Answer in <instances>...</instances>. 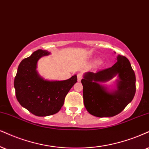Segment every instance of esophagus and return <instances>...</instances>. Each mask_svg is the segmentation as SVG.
Listing matches in <instances>:
<instances>
[{
	"mask_svg": "<svg viewBox=\"0 0 149 149\" xmlns=\"http://www.w3.org/2000/svg\"><path fill=\"white\" fill-rule=\"evenodd\" d=\"M82 78H83V74H81V73H78L77 74V79L79 81H81V80L82 79Z\"/></svg>",
	"mask_w": 149,
	"mask_h": 149,
	"instance_id": "34e87169",
	"label": "esophagus"
}]
</instances>
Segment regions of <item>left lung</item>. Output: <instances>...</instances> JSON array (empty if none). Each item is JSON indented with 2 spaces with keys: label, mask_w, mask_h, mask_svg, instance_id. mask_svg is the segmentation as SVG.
Here are the masks:
<instances>
[{
  "label": "left lung",
  "mask_w": 149,
  "mask_h": 149,
  "mask_svg": "<svg viewBox=\"0 0 149 149\" xmlns=\"http://www.w3.org/2000/svg\"><path fill=\"white\" fill-rule=\"evenodd\" d=\"M117 61L111 68L96 73L88 72L84 75L83 85L84 106L91 115L98 117H113L120 113L135 96V74L130 61L122 55H118ZM118 75V90L110 93L100 85Z\"/></svg>",
  "instance_id": "8db88e82"
}]
</instances>
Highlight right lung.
<instances>
[{
    "label": "right lung",
    "instance_id": "add662e5",
    "mask_svg": "<svg viewBox=\"0 0 149 149\" xmlns=\"http://www.w3.org/2000/svg\"><path fill=\"white\" fill-rule=\"evenodd\" d=\"M49 52L38 49L24 58L14 79L16 97L20 104L33 115L45 117L56 114L64 104L65 97L77 81V75L65 81L44 80L36 72V63Z\"/></svg>",
    "mask_w": 149,
    "mask_h": 149
}]
</instances>
